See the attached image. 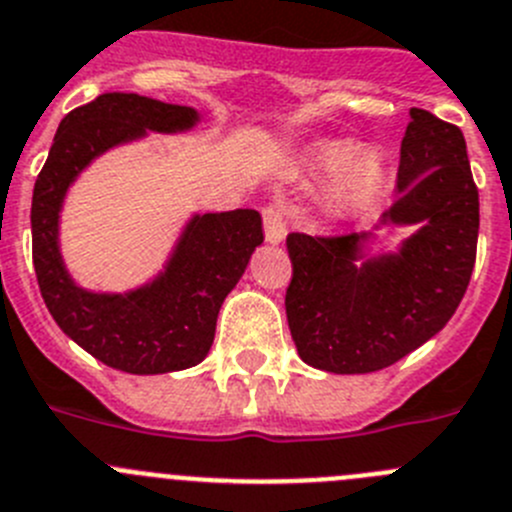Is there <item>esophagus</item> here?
<instances>
[{"mask_svg":"<svg viewBox=\"0 0 512 512\" xmlns=\"http://www.w3.org/2000/svg\"><path fill=\"white\" fill-rule=\"evenodd\" d=\"M262 219H265V240L270 245H283L288 237V219H285V209L280 204H270L262 209Z\"/></svg>","mask_w":512,"mask_h":512,"instance_id":"obj_1","label":"esophagus"}]
</instances>
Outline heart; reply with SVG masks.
<instances>
[{"instance_id":"obj_1","label":"heart","mask_w":512,"mask_h":512,"mask_svg":"<svg viewBox=\"0 0 512 512\" xmlns=\"http://www.w3.org/2000/svg\"><path fill=\"white\" fill-rule=\"evenodd\" d=\"M308 161L318 176L337 174L328 189V209L341 217L369 209L386 186L384 159L374 148L358 151L356 143L323 141L310 148Z\"/></svg>"}]
</instances>
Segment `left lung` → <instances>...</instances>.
Returning <instances> with one entry per match:
<instances>
[{"label": "left lung", "instance_id": "obj_1", "mask_svg": "<svg viewBox=\"0 0 512 512\" xmlns=\"http://www.w3.org/2000/svg\"><path fill=\"white\" fill-rule=\"evenodd\" d=\"M386 226L415 232L394 251H374ZM477 229L480 199L465 136L412 108L396 199L374 229L288 237L285 313L298 356L328 374H371L417 351L447 326L470 285Z\"/></svg>", "mask_w": 512, "mask_h": 512}]
</instances>
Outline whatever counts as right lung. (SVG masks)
Masks as SVG:
<instances>
[{
  "label": "right lung",
  "mask_w": 512,
  "mask_h": 512,
  "mask_svg": "<svg viewBox=\"0 0 512 512\" xmlns=\"http://www.w3.org/2000/svg\"><path fill=\"white\" fill-rule=\"evenodd\" d=\"M202 113L136 93H103L62 118L32 194V262L47 310L80 348L111 369L136 376L202 364L224 298L262 245L255 209L194 212L164 267L131 290H90L70 275L60 252V212L70 186L113 148L148 133L194 131Z\"/></svg>",
  "instance_id": "right-lung-1"
}]
</instances>
